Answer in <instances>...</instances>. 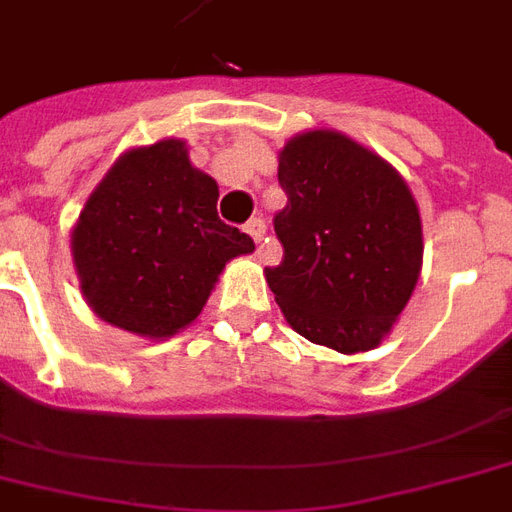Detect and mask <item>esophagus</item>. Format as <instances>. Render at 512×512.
<instances>
[{"label": "esophagus", "instance_id": "34e87169", "mask_svg": "<svg viewBox=\"0 0 512 512\" xmlns=\"http://www.w3.org/2000/svg\"><path fill=\"white\" fill-rule=\"evenodd\" d=\"M244 231H247L249 236H252L257 244H260V241L265 239V220H263V217H252V220L244 225Z\"/></svg>", "mask_w": 512, "mask_h": 512}]
</instances>
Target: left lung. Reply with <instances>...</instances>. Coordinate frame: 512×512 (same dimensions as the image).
I'll use <instances>...</instances> for the list:
<instances>
[{
	"label": "left lung",
	"instance_id": "obj_1",
	"mask_svg": "<svg viewBox=\"0 0 512 512\" xmlns=\"http://www.w3.org/2000/svg\"><path fill=\"white\" fill-rule=\"evenodd\" d=\"M287 207L273 217L284 257L268 287L297 335L340 353L380 345L422 265L420 209L393 167L332 130L279 154Z\"/></svg>",
	"mask_w": 512,
	"mask_h": 512
}]
</instances>
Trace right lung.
<instances>
[{"instance_id": "obj_1", "label": "right lung", "mask_w": 512, "mask_h": 512, "mask_svg": "<svg viewBox=\"0 0 512 512\" xmlns=\"http://www.w3.org/2000/svg\"><path fill=\"white\" fill-rule=\"evenodd\" d=\"M217 183L183 140L132 148L84 204L71 236L87 303L143 337H170L207 303L217 273L255 241L217 217Z\"/></svg>"}]
</instances>
